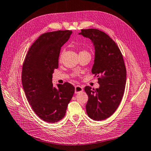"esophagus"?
Wrapping results in <instances>:
<instances>
[{"label":"esophagus","instance_id":"1","mask_svg":"<svg viewBox=\"0 0 151 151\" xmlns=\"http://www.w3.org/2000/svg\"><path fill=\"white\" fill-rule=\"evenodd\" d=\"M83 91V88L82 86H79V85H77L75 86V93H76L81 92Z\"/></svg>","mask_w":151,"mask_h":151}]
</instances>
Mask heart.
<instances>
[{"instance_id":"b5f03b06","label":"heart","mask_w":151,"mask_h":151,"mask_svg":"<svg viewBox=\"0 0 151 151\" xmlns=\"http://www.w3.org/2000/svg\"><path fill=\"white\" fill-rule=\"evenodd\" d=\"M80 53H88V52H87L86 51H82V52H80ZM61 58H62V54L61 55V56H60V59H61Z\"/></svg>"}]
</instances>
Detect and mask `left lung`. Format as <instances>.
<instances>
[{
  "label": "left lung",
  "mask_w": 151,
  "mask_h": 151,
  "mask_svg": "<svg viewBox=\"0 0 151 151\" xmlns=\"http://www.w3.org/2000/svg\"><path fill=\"white\" fill-rule=\"evenodd\" d=\"M79 35L89 38L95 48L92 73L98 78L99 87L85 86L88 96L86 105L89 118L100 121L112 116L125 92L127 71L122 53L116 43L98 29H83Z\"/></svg>",
  "instance_id": "1"
}]
</instances>
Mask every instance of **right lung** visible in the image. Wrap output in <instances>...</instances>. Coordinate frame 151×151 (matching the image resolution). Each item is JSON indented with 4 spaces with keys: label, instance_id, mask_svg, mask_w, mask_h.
I'll use <instances>...</instances> for the list:
<instances>
[{
    "label": "right lung",
    "instance_id": "obj_1",
    "mask_svg": "<svg viewBox=\"0 0 151 151\" xmlns=\"http://www.w3.org/2000/svg\"><path fill=\"white\" fill-rule=\"evenodd\" d=\"M72 33L59 30L43 33L29 48L23 63L22 84L26 98L36 114L48 123L64 118L75 91L68 82L53 87L52 80L59 66L61 48Z\"/></svg>",
    "mask_w": 151,
    "mask_h": 151
}]
</instances>
